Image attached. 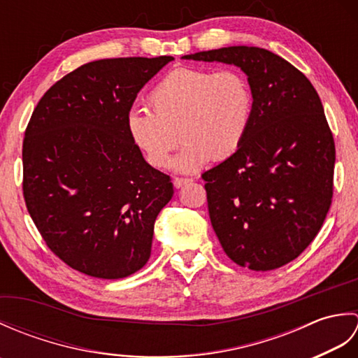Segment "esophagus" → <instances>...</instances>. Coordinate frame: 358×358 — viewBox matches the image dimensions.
Returning a JSON list of instances; mask_svg holds the SVG:
<instances>
[{
    "label": "esophagus",
    "mask_w": 358,
    "mask_h": 358,
    "mask_svg": "<svg viewBox=\"0 0 358 358\" xmlns=\"http://www.w3.org/2000/svg\"><path fill=\"white\" fill-rule=\"evenodd\" d=\"M191 178H181V177H177V178H173V186L175 187H183L185 185H187V183H191Z\"/></svg>",
    "instance_id": "obj_1"
}]
</instances>
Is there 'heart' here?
<instances>
[{"label":"heart","mask_w":358,"mask_h":358,"mask_svg":"<svg viewBox=\"0 0 358 358\" xmlns=\"http://www.w3.org/2000/svg\"><path fill=\"white\" fill-rule=\"evenodd\" d=\"M148 103L150 110L135 108L127 113L132 143L150 166L166 169L183 140L173 166L195 172L240 148L252 118L254 94L246 75L237 69L180 67L158 83Z\"/></svg>","instance_id":"b5f03b06"}]
</instances>
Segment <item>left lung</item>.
<instances>
[{
	"label": "left lung",
	"instance_id": "obj_1",
	"mask_svg": "<svg viewBox=\"0 0 358 358\" xmlns=\"http://www.w3.org/2000/svg\"><path fill=\"white\" fill-rule=\"evenodd\" d=\"M235 64L254 94L240 148L206 171L210 223L226 255L252 271L295 260L332 203L336 144L310 81L266 49L232 45L183 57Z\"/></svg>",
	"mask_w": 358,
	"mask_h": 358
}]
</instances>
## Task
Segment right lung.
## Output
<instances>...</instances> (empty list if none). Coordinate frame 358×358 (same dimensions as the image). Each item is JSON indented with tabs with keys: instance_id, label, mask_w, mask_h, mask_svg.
I'll return each instance as SVG.
<instances>
[{
	"instance_id": "obj_1",
	"label": "right lung",
	"mask_w": 358,
	"mask_h": 358,
	"mask_svg": "<svg viewBox=\"0 0 358 358\" xmlns=\"http://www.w3.org/2000/svg\"><path fill=\"white\" fill-rule=\"evenodd\" d=\"M172 57L98 59L57 81L22 140V195L45 245L72 269L124 278L150 257L154 224L173 195L144 162L126 118Z\"/></svg>"
}]
</instances>
